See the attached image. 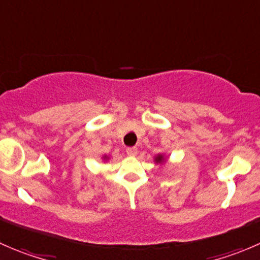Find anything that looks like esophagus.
Masks as SVG:
<instances>
[{"label":"esophagus","mask_w":260,"mask_h":260,"mask_svg":"<svg viewBox=\"0 0 260 260\" xmlns=\"http://www.w3.org/2000/svg\"><path fill=\"white\" fill-rule=\"evenodd\" d=\"M138 152L137 147H128L127 148V154L128 156H136Z\"/></svg>","instance_id":"1"}]
</instances>
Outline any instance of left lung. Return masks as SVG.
Returning <instances> with one entry per match:
<instances>
[{"label":"left lung","mask_w":260,"mask_h":260,"mask_svg":"<svg viewBox=\"0 0 260 260\" xmlns=\"http://www.w3.org/2000/svg\"><path fill=\"white\" fill-rule=\"evenodd\" d=\"M165 161H166V157H165V154H157L156 157H154V162H156L157 165H161V164H165Z\"/></svg>","instance_id":"8db88e82"}]
</instances>
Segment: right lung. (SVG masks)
<instances>
[{"mask_svg":"<svg viewBox=\"0 0 260 260\" xmlns=\"http://www.w3.org/2000/svg\"><path fill=\"white\" fill-rule=\"evenodd\" d=\"M103 159H108V156H103Z\"/></svg>","mask_w":260,"mask_h":260,"instance_id":"right-lung-1","label":"right lung"}]
</instances>
